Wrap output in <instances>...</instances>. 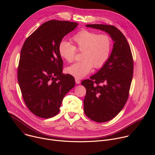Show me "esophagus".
<instances>
[{"label": "esophagus", "instance_id": "esophagus-1", "mask_svg": "<svg viewBox=\"0 0 155 155\" xmlns=\"http://www.w3.org/2000/svg\"><path fill=\"white\" fill-rule=\"evenodd\" d=\"M75 83L77 84H80V80L79 79H78V78H75Z\"/></svg>", "mask_w": 155, "mask_h": 155}]
</instances>
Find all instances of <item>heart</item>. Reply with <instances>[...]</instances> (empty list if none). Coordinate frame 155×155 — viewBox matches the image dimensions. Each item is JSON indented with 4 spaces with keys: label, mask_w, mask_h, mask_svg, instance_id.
I'll return each mask as SVG.
<instances>
[{
    "label": "heart",
    "mask_w": 155,
    "mask_h": 155,
    "mask_svg": "<svg viewBox=\"0 0 155 155\" xmlns=\"http://www.w3.org/2000/svg\"><path fill=\"white\" fill-rule=\"evenodd\" d=\"M74 45L68 41H62L58 47L59 56L69 62L75 59L77 51L82 52L81 61L66 69L68 74L81 78L89 74L93 67L103 68L111 56L113 41L110 35L99 34L91 30H82L72 38Z\"/></svg>",
    "instance_id": "heart-1"
}]
</instances>
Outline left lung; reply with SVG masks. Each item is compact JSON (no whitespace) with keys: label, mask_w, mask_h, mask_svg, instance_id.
Listing matches in <instances>:
<instances>
[{"label":"left lung","mask_w":155,"mask_h":155,"mask_svg":"<svg viewBox=\"0 0 155 155\" xmlns=\"http://www.w3.org/2000/svg\"><path fill=\"white\" fill-rule=\"evenodd\" d=\"M108 33L114 41L108 61L90 79L81 81L86 94L84 112L93 121L104 123L115 118L126 104L133 76L134 61L129 43L116 27L106 25H87Z\"/></svg>","instance_id":"1"}]
</instances>
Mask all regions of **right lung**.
<instances>
[{
    "label": "right lung",
    "mask_w": 155,
    "mask_h": 155,
    "mask_svg": "<svg viewBox=\"0 0 155 155\" xmlns=\"http://www.w3.org/2000/svg\"><path fill=\"white\" fill-rule=\"evenodd\" d=\"M77 25L68 21H47L26 38L21 48L18 81L27 107L37 117L56 115L64 96L75 86L74 77L62 72L58 47Z\"/></svg>",
    "instance_id": "1"
}]
</instances>
